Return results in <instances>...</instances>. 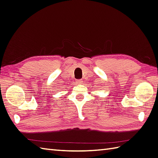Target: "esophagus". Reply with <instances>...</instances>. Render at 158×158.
I'll use <instances>...</instances> for the list:
<instances>
[{"label": "esophagus", "instance_id": "1", "mask_svg": "<svg viewBox=\"0 0 158 158\" xmlns=\"http://www.w3.org/2000/svg\"><path fill=\"white\" fill-rule=\"evenodd\" d=\"M76 83L77 84H78V85H79V84H82V80H76Z\"/></svg>", "mask_w": 158, "mask_h": 158}]
</instances>
